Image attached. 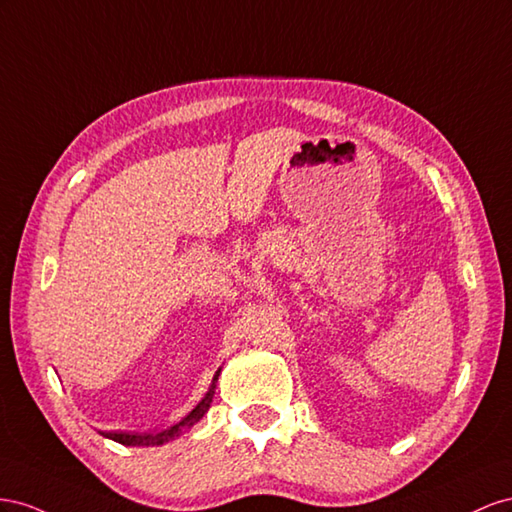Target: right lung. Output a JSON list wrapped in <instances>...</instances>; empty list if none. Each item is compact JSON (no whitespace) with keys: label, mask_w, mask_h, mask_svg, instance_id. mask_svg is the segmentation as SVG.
I'll return each instance as SVG.
<instances>
[{"label":"right lung","mask_w":512,"mask_h":512,"mask_svg":"<svg viewBox=\"0 0 512 512\" xmlns=\"http://www.w3.org/2000/svg\"><path fill=\"white\" fill-rule=\"evenodd\" d=\"M218 375H221V369H218L216 375L212 377V384H210L208 392L203 394V399L195 405V410L188 412L178 422V425H173V427H169L165 431H158V433H102V435L109 437V440H113V442L124 444V446H160V444H167V442L175 440V437H180L184 431H188L193 425H197V422L203 418V414L210 410Z\"/></svg>","instance_id":"obj_1"}]
</instances>
